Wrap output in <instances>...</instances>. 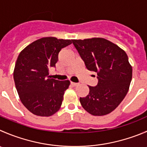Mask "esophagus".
<instances>
[{
	"mask_svg": "<svg viewBox=\"0 0 147 147\" xmlns=\"http://www.w3.org/2000/svg\"><path fill=\"white\" fill-rule=\"evenodd\" d=\"M70 84L72 85V86H77V85H78V83H76V82H71Z\"/></svg>",
	"mask_w": 147,
	"mask_h": 147,
	"instance_id": "obj_1",
	"label": "esophagus"
}]
</instances>
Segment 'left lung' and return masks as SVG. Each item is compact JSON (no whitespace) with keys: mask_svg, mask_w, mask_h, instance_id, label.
<instances>
[{"mask_svg":"<svg viewBox=\"0 0 147 147\" xmlns=\"http://www.w3.org/2000/svg\"><path fill=\"white\" fill-rule=\"evenodd\" d=\"M72 41L85 67L98 75L96 86H88L89 94L80 98L81 105L93 116L108 114L117 108L129 90L132 67L127 55L102 38Z\"/></svg>","mask_w":147,"mask_h":147,"instance_id":"8db88e82","label":"left lung"}]
</instances>
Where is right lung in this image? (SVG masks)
Listing matches in <instances>:
<instances>
[{
    "mask_svg": "<svg viewBox=\"0 0 147 147\" xmlns=\"http://www.w3.org/2000/svg\"><path fill=\"white\" fill-rule=\"evenodd\" d=\"M72 44L69 39L45 37L30 44L21 52L13 72L16 88L24 106L34 115L50 116L59 111L69 80L49 76L62 48Z\"/></svg>",
    "mask_w": 147,
    "mask_h": 147,
    "instance_id": "obj_1",
    "label": "right lung"
}]
</instances>
